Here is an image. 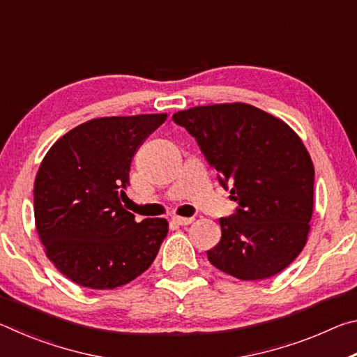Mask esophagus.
<instances>
[{
  "mask_svg": "<svg viewBox=\"0 0 357 357\" xmlns=\"http://www.w3.org/2000/svg\"><path fill=\"white\" fill-rule=\"evenodd\" d=\"M173 222L178 223V225H189V223L193 222V217H181V215H174Z\"/></svg>",
  "mask_w": 357,
  "mask_h": 357,
  "instance_id": "obj_1",
  "label": "esophagus"
}]
</instances>
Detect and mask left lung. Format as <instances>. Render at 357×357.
Wrapping results in <instances>:
<instances>
[{
	"label": "left lung",
	"mask_w": 357,
	"mask_h": 357,
	"mask_svg": "<svg viewBox=\"0 0 357 357\" xmlns=\"http://www.w3.org/2000/svg\"><path fill=\"white\" fill-rule=\"evenodd\" d=\"M173 121L197 138L239 208L219 219L222 238L209 263L241 280L282 273L304 249L313 214V168L301 137L250 104L192 107Z\"/></svg>",
	"instance_id": "1"
}]
</instances>
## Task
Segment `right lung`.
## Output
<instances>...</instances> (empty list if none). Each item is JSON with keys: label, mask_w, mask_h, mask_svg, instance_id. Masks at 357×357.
Instances as JSON below:
<instances>
[{"label": "right lung", "mask_w": 357, "mask_h": 357, "mask_svg": "<svg viewBox=\"0 0 357 357\" xmlns=\"http://www.w3.org/2000/svg\"><path fill=\"white\" fill-rule=\"evenodd\" d=\"M167 116L89 119L58 138L40 162L34 181L36 229L48 259L77 285H126L159 253L168 222H137L121 200L132 159Z\"/></svg>", "instance_id": "add662e5"}]
</instances>
